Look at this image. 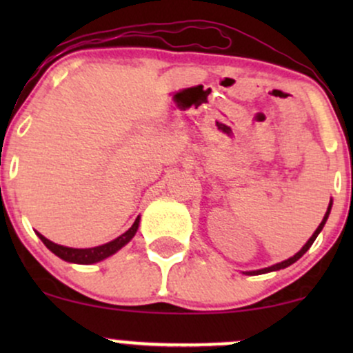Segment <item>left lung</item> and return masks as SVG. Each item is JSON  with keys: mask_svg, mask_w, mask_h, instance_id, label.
Wrapping results in <instances>:
<instances>
[{"mask_svg": "<svg viewBox=\"0 0 353 353\" xmlns=\"http://www.w3.org/2000/svg\"><path fill=\"white\" fill-rule=\"evenodd\" d=\"M330 209H332V199H330V202H329V208H327V212H325V216H323V219H322V222H320V225L317 229H315V232L312 234V237L309 239V241L305 242V245L302 247L301 250H299L297 254L295 255H292V257H289L287 259V261H282V262H279V264H274V265H270V267H265V269H259V270H247V272H244L245 275H261V274H267V272H275V270H281V269H285V267H289V265H292L294 262H297L299 259L302 257L303 254L307 252V250L310 249V245L314 244V241L315 239H317V236L320 234V230L323 229V225H325V222H327V219H329V214H330Z\"/></svg>", "mask_w": 353, "mask_h": 353, "instance_id": "1", "label": "left lung"}]
</instances>
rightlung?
<instances>
[{
	"mask_svg": "<svg viewBox=\"0 0 353 353\" xmlns=\"http://www.w3.org/2000/svg\"><path fill=\"white\" fill-rule=\"evenodd\" d=\"M139 219L141 217H137L134 221V224L125 230L124 234H121L119 237H116L114 241L108 242V244L98 245V247H91V249H74V247L59 245V244H54V242H51L50 239L41 236L39 232H36V234H38V237L41 239L43 244L46 245L52 254L58 255L59 259H63V261L71 262V264L89 265V264H96V262L104 261V259H108L109 255L116 254L117 250L123 249V247L136 236L137 229H139Z\"/></svg>",
	"mask_w": 353,
	"mask_h": 353,
	"instance_id": "obj_1",
	"label": "right lung"
}]
</instances>
